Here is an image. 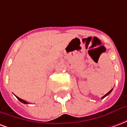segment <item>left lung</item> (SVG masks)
<instances>
[{"instance_id":"left-lung-1","label":"left lung","mask_w":127,"mask_h":127,"mask_svg":"<svg viewBox=\"0 0 127 127\" xmlns=\"http://www.w3.org/2000/svg\"><path fill=\"white\" fill-rule=\"evenodd\" d=\"M112 91V90H111V91H109V92H108V93H107L106 95H104L102 97V98H105V96H107L108 95H109V94H110V93H111Z\"/></svg>"}]
</instances>
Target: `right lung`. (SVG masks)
Listing matches in <instances>:
<instances>
[{"label":"right lung","mask_w":127,"mask_h":127,"mask_svg":"<svg viewBox=\"0 0 127 127\" xmlns=\"http://www.w3.org/2000/svg\"><path fill=\"white\" fill-rule=\"evenodd\" d=\"M16 96L18 100H19L20 101H21L22 103H24V104H29V103H28L27 101H24V100H23V99H22V98H19V97H18V96Z\"/></svg>","instance_id":"1"}]
</instances>
